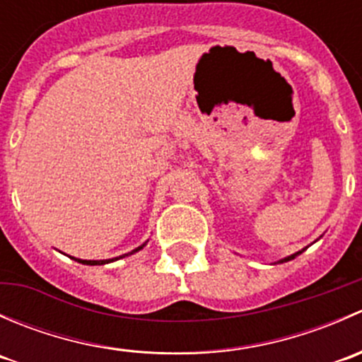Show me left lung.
Here are the masks:
<instances>
[{
    "mask_svg": "<svg viewBox=\"0 0 362 362\" xmlns=\"http://www.w3.org/2000/svg\"><path fill=\"white\" fill-rule=\"evenodd\" d=\"M305 250H306V247H305V249H301V250H299V252H294V254H293V255H287V257L280 259V261H279V262H287V261H293V259L296 257V255L303 254V252H305Z\"/></svg>",
    "mask_w": 362,
    "mask_h": 362,
    "instance_id": "obj_1",
    "label": "left lung"
}]
</instances>
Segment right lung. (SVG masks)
<instances>
[{
	"label": "right lung",
	"instance_id": "1",
	"mask_svg": "<svg viewBox=\"0 0 362 362\" xmlns=\"http://www.w3.org/2000/svg\"><path fill=\"white\" fill-rule=\"evenodd\" d=\"M145 245H147V242H145L144 245L136 247V249H134V250H131V252H127V254H122V255H119V257H113V259H100V261H87V259H76V257H71V255H69V257L75 259V261H78V262H82V264H89V266H101V264H108V262H113V261H119V259H122V257H127V255H131V254H134V252H138V250L144 249Z\"/></svg>",
	"mask_w": 362,
	"mask_h": 362
}]
</instances>
